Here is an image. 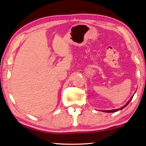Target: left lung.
Returning <instances> with one entry per match:
<instances>
[{
  "instance_id": "8db88e82",
  "label": "left lung",
  "mask_w": 146,
  "mask_h": 146,
  "mask_svg": "<svg viewBox=\"0 0 146 146\" xmlns=\"http://www.w3.org/2000/svg\"><path fill=\"white\" fill-rule=\"evenodd\" d=\"M133 96H132V98H131V99L129 100V102H128V103H126V104L125 105H124V106H123V107H122V108H121L120 109H117V110H108V111H105V112H108V113H111V112H115V111H118V110H122V109H123V108H125V107L126 106V105H127L128 104H129V103H130V101H131V99H133Z\"/></svg>"
}]
</instances>
